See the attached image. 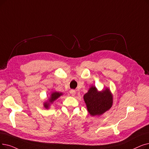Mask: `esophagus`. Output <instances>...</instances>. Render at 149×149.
I'll use <instances>...</instances> for the list:
<instances>
[{
  "label": "esophagus",
  "mask_w": 149,
  "mask_h": 149,
  "mask_svg": "<svg viewBox=\"0 0 149 149\" xmlns=\"http://www.w3.org/2000/svg\"><path fill=\"white\" fill-rule=\"evenodd\" d=\"M70 95H72V96H74V95H75V94H76L75 91L74 90V89L70 90Z\"/></svg>",
  "instance_id": "obj_1"
}]
</instances>
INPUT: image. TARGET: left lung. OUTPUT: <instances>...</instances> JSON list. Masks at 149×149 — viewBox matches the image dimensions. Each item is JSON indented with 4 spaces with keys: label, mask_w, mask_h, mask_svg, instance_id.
<instances>
[{
    "label": "left lung",
    "mask_w": 149,
    "mask_h": 149,
    "mask_svg": "<svg viewBox=\"0 0 149 149\" xmlns=\"http://www.w3.org/2000/svg\"><path fill=\"white\" fill-rule=\"evenodd\" d=\"M87 110L92 116H99L108 111L113 105V96L110 89L98 91L95 86H91L83 95Z\"/></svg>",
    "instance_id": "8db88e82"
}]
</instances>
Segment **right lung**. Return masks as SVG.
Returning <instances> with one entry per match:
<instances>
[{"label":"right lung","mask_w":149,"mask_h":149,"mask_svg":"<svg viewBox=\"0 0 149 149\" xmlns=\"http://www.w3.org/2000/svg\"><path fill=\"white\" fill-rule=\"evenodd\" d=\"M63 95V93H60L57 91H54L52 93H51L48 99L44 102L43 103L44 107L46 109H49L50 107L51 104H52L54 102H55L60 96Z\"/></svg>","instance_id":"add662e5"}]
</instances>
